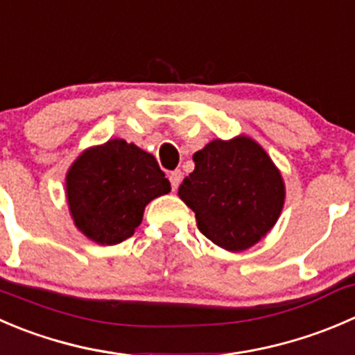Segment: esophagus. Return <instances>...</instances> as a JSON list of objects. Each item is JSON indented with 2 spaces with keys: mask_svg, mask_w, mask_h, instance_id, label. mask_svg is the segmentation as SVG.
I'll use <instances>...</instances> for the list:
<instances>
[{
  "mask_svg": "<svg viewBox=\"0 0 355 355\" xmlns=\"http://www.w3.org/2000/svg\"><path fill=\"white\" fill-rule=\"evenodd\" d=\"M168 178H170V182H171V189H173V191H177L178 185H180V182H182V171L180 170L171 171V173L168 175Z\"/></svg>",
  "mask_w": 355,
  "mask_h": 355,
  "instance_id": "esophagus-1",
  "label": "esophagus"
}]
</instances>
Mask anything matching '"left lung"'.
Masks as SVG:
<instances>
[{
    "instance_id": "obj_1",
    "label": "left lung",
    "mask_w": 355,
    "mask_h": 355,
    "mask_svg": "<svg viewBox=\"0 0 355 355\" xmlns=\"http://www.w3.org/2000/svg\"><path fill=\"white\" fill-rule=\"evenodd\" d=\"M192 159L196 168L184 178L178 196L209 241L243 251L272 229L284 205V184L254 140H213Z\"/></svg>"
}]
</instances>
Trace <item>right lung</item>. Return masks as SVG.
<instances>
[{
	"instance_id": "add662e5",
	"label": "right lung",
	"mask_w": 355,
	"mask_h": 355,
	"mask_svg": "<svg viewBox=\"0 0 355 355\" xmlns=\"http://www.w3.org/2000/svg\"><path fill=\"white\" fill-rule=\"evenodd\" d=\"M65 182L76 227L98 244L133 236L147 202L171 189L156 157L121 139L83 153Z\"/></svg>"
}]
</instances>
